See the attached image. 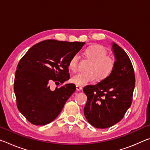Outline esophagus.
Returning a JSON list of instances; mask_svg holds the SVG:
<instances>
[{
    "mask_svg": "<svg viewBox=\"0 0 150 150\" xmlns=\"http://www.w3.org/2000/svg\"><path fill=\"white\" fill-rule=\"evenodd\" d=\"M76 89H77L78 91H82L83 90V87L79 85H76Z\"/></svg>",
    "mask_w": 150,
    "mask_h": 150,
    "instance_id": "1",
    "label": "esophagus"
}]
</instances>
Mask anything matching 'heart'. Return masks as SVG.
<instances>
[{
  "label": "heart",
  "instance_id": "1",
  "mask_svg": "<svg viewBox=\"0 0 150 150\" xmlns=\"http://www.w3.org/2000/svg\"><path fill=\"white\" fill-rule=\"evenodd\" d=\"M107 51L100 45L95 44L88 46L85 50L83 55L92 61L89 72L78 73L73 76L71 81L76 85H86L93 83L98 79L103 80L108 77L115 67L116 60L113 57L108 55ZM79 56L74 55L68 63V67L72 72H76L79 68Z\"/></svg>",
  "mask_w": 150,
  "mask_h": 150
}]
</instances>
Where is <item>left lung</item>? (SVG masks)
Listing matches in <instances>:
<instances>
[{
	"label": "left lung",
	"mask_w": 150,
	"mask_h": 150,
	"mask_svg": "<svg viewBox=\"0 0 150 150\" xmlns=\"http://www.w3.org/2000/svg\"><path fill=\"white\" fill-rule=\"evenodd\" d=\"M112 50L115 67L108 77L95 85H87L83 91L87 96L84 115L96 128H106L118 123L130 108L135 87L132 64L122 48L115 42Z\"/></svg>",
	"instance_id": "1"
}]
</instances>
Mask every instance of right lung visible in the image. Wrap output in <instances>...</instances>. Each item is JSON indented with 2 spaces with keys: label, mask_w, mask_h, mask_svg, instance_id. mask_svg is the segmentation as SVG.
Returning <instances> with one entry per match:
<instances>
[{
  "label": "right lung",
  "mask_w": 150,
  "mask_h": 150,
  "mask_svg": "<svg viewBox=\"0 0 150 150\" xmlns=\"http://www.w3.org/2000/svg\"><path fill=\"white\" fill-rule=\"evenodd\" d=\"M85 42L44 40L30 48L17 65L14 90L18 110L34 125H45L59 115L76 87L66 84L51 91V81L69 79L68 63Z\"/></svg>",
  "instance_id": "obj_1"
}]
</instances>
